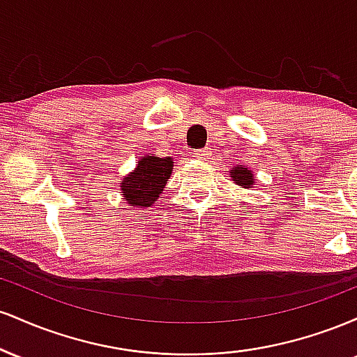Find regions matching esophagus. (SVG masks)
<instances>
[{
    "label": "esophagus",
    "instance_id": "esophagus-1",
    "mask_svg": "<svg viewBox=\"0 0 357 357\" xmlns=\"http://www.w3.org/2000/svg\"><path fill=\"white\" fill-rule=\"evenodd\" d=\"M210 155H211V149H208V147H204V149L195 151V158L202 159V161H206V159H210Z\"/></svg>",
    "mask_w": 357,
    "mask_h": 357
}]
</instances>
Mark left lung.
<instances>
[{"instance_id":"obj_1","label":"left lung","mask_w":357,"mask_h":357,"mask_svg":"<svg viewBox=\"0 0 357 357\" xmlns=\"http://www.w3.org/2000/svg\"><path fill=\"white\" fill-rule=\"evenodd\" d=\"M231 178L233 181H235L236 184H240L241 188H250L252 186L253 183V174L252 171L248 169V167H243V166H233L231 167Z\"/></svg>"}]
</instances>
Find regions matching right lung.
<instances>
[{
    "label": "right lung",
    "instance_id": "obj_1",
    "mask_svg": "<svg viewBox=\"0 0 357 357\" xmlns=\"http://www.w3.org/2000/svg\"><path fill=\"white\" fill-rule=\"evenodd\" d=\"M171 173H173L171 158L142 155L136 169L121 181L126 203L136 208L151 206L162 192Z\"/></svg>",
    "mask_w": 357,
    "mask_h": 357
}]
</instances>
